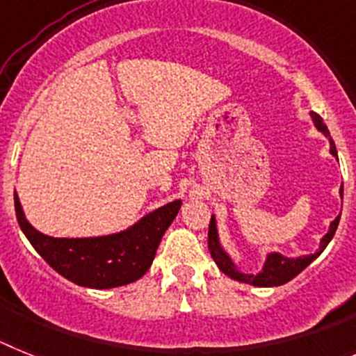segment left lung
<instances>
[{"instance_id": "obj_1", "label": "left lung", "mask_w": 356, "mask_h": 356, "mask_svg": "<svg viewBox=\"0 0 356 356\" xmlns=\"http://www.w3.org/2000/svg\"><path fill=\"white\" fill-rule=\"evenodd\" d=\"M312 118H314L315 127L323 132L324 136L330 138V132H327V127L324 125L323 118H321L319 114L312 113ZM332 143V148H330V152L337 157V148L335 143L330 140ZM341 195H342V188H341ZM339 220H341V215L337 216L335 220L330 224V231L323 236L321 240V247L319 251L315 252V254H307V256H301V258H286V256L280 254V252H272L268 254L267 261L264 265V270L259 272V274H242V272L238 270L236 265L231 261V258L225 254V251L220 247V242H218V233H216V222H215V216H211V222H209V231H208V247H209V252H211V258L215 259V264L218 265L222 272H224L225 276L233 277L236 281H242V283H249V285H254V286H280V285H285L289 283L290 280L298 276L299 272H302L308 265L314 261L321 252L326 249V245L330 243V240L333 238L337 231V225H339Z\"/></svg>"}]
</instances>
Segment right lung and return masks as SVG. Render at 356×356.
<instances>
[{
    "label": "right lung",
    "instance_id": "obj_1",
    "mask_svg": "<svg viewBox=\"0 0 356 356\" xmlns=\"http://www.w3.org/2000/svg\"><path fill=\"white\" fill-rule=\"evenodd\" d=\"M14 204L24 236L49 267L75 285L102 290L129 285L143 276L182 202L174 200L148 213L131 229L97 238H54L39 233L24 218L17 193Z\"/></svg>",
    "mask_w": 356,
    "mask_h": 356
}]
</instances>
